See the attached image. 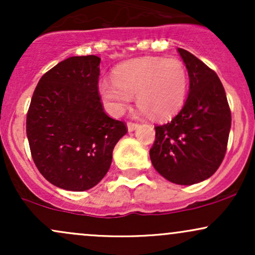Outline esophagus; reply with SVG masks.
<instances>
[{"mask_svg": "<svg viewBox=\"0 0 255 255\" xmlns=\"http://www.w3.org/2000/svg\"><path fill=\"white\" fill-rule=\"evenodd\" d=\"M137 126H139V125H137V124H134V122H128V124H127V128H128V130H129V131H133L134 129H135V128L137 127Z\"/></svg>", "mask_w": 255, "mask_h": 255, "instance_id": "1", "label": "esophagus"}]
</instances>
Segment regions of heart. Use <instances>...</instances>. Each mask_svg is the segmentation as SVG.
Here are the masks:
<instances>
[{"label":"heart","instance_id":"heart-1","mask_svg":"<svg viewBox=\"0 0 255 255\" xmlns=\"http://www.w3.org/2000/svg\"><path fill=\"white\" fill-rule=\"evenodd\" d=\"M188 90V73L178 58L140 57L119 64L113 80L98 83V95L105 110L120 116L136 93L141 114L168 120L180 111Z\"/></svg>","mask_w":255,"mask_h":255}]
</instances>
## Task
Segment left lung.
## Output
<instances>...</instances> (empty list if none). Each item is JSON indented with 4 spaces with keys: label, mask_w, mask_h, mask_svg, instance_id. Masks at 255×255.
Instances as JSON below:
<instances>
[{
    "label": "left lung",
    "mask_w": 255,
    "mask_h": 255,
    "mask_svg": "<svg viewBox=\"0 0 255 255\" xmlns=\"http://www.w3.org/2000/svg\"><path fill=\"white\" fill-rule=\"evenodd\" d=\"M177 51L188 71V97L170 122L154 127L150 158L166 180L189 186L212 176L223 162L231 113L216 72L189 51Z\"/></svg>",
    "instance_id": "left-lung-1"
}]
</instances>
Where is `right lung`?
<instances>
[{"label":"right lung","mask_w":255,"mask_h":255,"mask_svg":"<svg viewBox=\"0 0 255 255\" xmlns=\"http://www.w3.org/2000/svg\"><path fill=\"white\" fill-rule=\"evenodd\" d=\"M95 55L73 56L40 78L26 118L33 162L49 182L83 192L105 176L113 150L127 133L125 122L105 114L98 95Z\"/></svg>","instance_id":"right-lung-1"}]
</instances>
